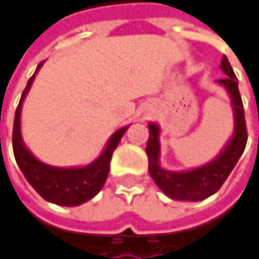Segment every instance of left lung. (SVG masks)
<instances>
[{
	"instance_id": "left-lung-1",
	"label": "left lung",
	"mask_w": 259,
	"mask_h": 259,
	"mask_svg": "<svg viewBox=\"0 0 259 259\" xmlns=\"http://www.w3.org/2000/svg\"><path fill=\"white\" fill-rule=\"evenodd\" d=\"M221 67L227 76L219 79L218 82H221L231 94L234 111H235V132L225 151L214 162L189 172H168L162 169L159 166V139H157L159 127L153 123L148 124L150 138L145 148L148 156V171L154 183L172 199L201 201L216 193L228 179L235 163L238 162L240 156L244 151L247 142V129H246L243 102L237 85V76L234 75L233 67L225 55L222 58Z\"/></svg>"
}]
</instances>
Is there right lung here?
<instances>
[{
    "label": "right lung",
    "mask_w": 259,
    "mask_h": 259,
    "mask_svg": "<svg viewBox=\"0 0 259 259\" xmlns=\"http://www.w3.org/2000/svg\"><path fill=\"white\" fill-rule=\"evenodd\" d=\"M40 66L41 63L37 66V70L40 69ZM32 79H34V75L28 79L21 102L15 112L13 136H12L15 159L28 183L37 190V193L43 199L58 204V205H69V207L87 202L88 199L96 196L103 187L109 174V163H111L112 153L117 148L121 136L124 135L127 127L117 130L112 135L103 154L94 163L88 166L60 169V168H52L38 162L26 150L21 138V108H22V102H24L26 91L29 90L32 83Z\"/></svg>",
    "instance_id": "add662e5"
}]
</instances>
